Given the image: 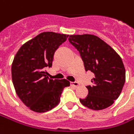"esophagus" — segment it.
<instances>
[{
  "mask_svg": "<svg viewBox=\"0 0 134 134\" xmlns=\"http://www.w3.org/2000/svg\"><path fill=\"white\" fill-rule=\"evenodd\" d=\"M70 86L72 87H75V88H77V87L79 86V84L77 83H75V82H71L70 83Z\"/></svg>",
  "mask_w": 134,
  "mask_h": 134,
  "instance_id": "obj_1",
  "label": "esophagus"
}]
</instances>
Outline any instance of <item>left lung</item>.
Returning <instances> with one entry per match:
<instances>
[{
  "label": "left lung",
  "mask_w": 134,
  "mask_h": 134,
  "mask_svg": "<svg viewBox=\"0 0 134 134\" xmlns=\"http://www.w3.org/2000/svg\"><path fill=\"white\" fill-rule=\"evenodd\" d=\"M69 41L80 52L86 71L94 74L88 96L80 99L89 109L101 110L119 97L126 81V70L121 57L113 48L96 35H72Z\"/></svg>",
  "instance_id": "8db88e82"
}]
</instances>
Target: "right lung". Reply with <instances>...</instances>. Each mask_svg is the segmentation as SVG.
<instances>
[{"label": "right lung", "instance_id": "right-lung-1", "mask_svg": "<svg viewBox=\"0 0 134 134\" xmlns=\"http://www.w3.org/2000/svg\"><path fill=\"white\" fill-rule=\"evenodd\" d=\"M68 35L54 32H41L26 42L15 55L12 77L16 93L30 109L46 113L57 106L68 80H51L46 67L52 66L55 51Z\"/></svg>", "mask_w": 134, "mask_h": 134}]
</instances>
